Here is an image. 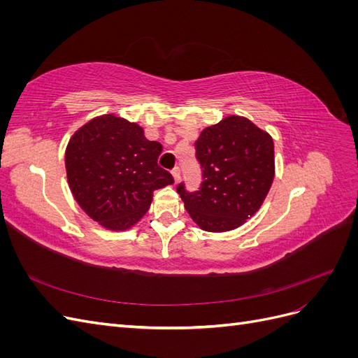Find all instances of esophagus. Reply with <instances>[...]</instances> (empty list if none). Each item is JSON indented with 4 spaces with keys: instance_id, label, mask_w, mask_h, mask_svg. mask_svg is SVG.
Listing matches in <instances>:
<instances>
[{
    "instance_id": "esophagus-1",
    "label": "esophagus",
    "mask_w": 358,
    "mask_h": 358,
    "mask_svg": "<svg viewBox=\"0 0 358 358\" xmlns=\"http://www.w3.org/2000/svg\"><path fill=\"white\" fill-rule=\"evenodd\" d=\"M171 175H173V178H175V182L179 183V180H180V170L176 167L175 170L171 171Z\"/></svg>"
}]
</instances>
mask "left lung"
I'll list each match as a JSON object with an SVG mask.
<instances>
[{
	"label": "left lung",
	"mask_w": 358,
	"mask_h": 358,
	"mask_svg": "<svg viewBox=\"0 0 358 358\" xmlns=\"http://www.w3.org/2000/svg\"><path fill=\"white\" fill-rule=\"evenodd\" d=\"M203 169L201 191L178 187L199 229L225 233L239 229L262 208L275 179V145L245 116L230 115L204 128L196 142Z\"/></svg>",
	"instance_id": "8db88e82"
}]
</instances>
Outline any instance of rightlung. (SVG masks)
Here are the masks:
<instances>
[{
	"label": "right lung",
	"instance_id": "right-lung-1",
	"mask_svg": "<svg viewBox=\"0 0 358 358\" xmlns=\"http://www.w3.org/2000/svg\"><path fill=\"white\" fill-rule=\"evenodd\" d=\"M162 146L113 113L76 129L66 148L67 182L80 209L103 229L125 231L143 218L154 191L173 185L158 166Z\"/></svg>",
	"mask_w": 358,
	"mask_h": 358
}]
</instances>
